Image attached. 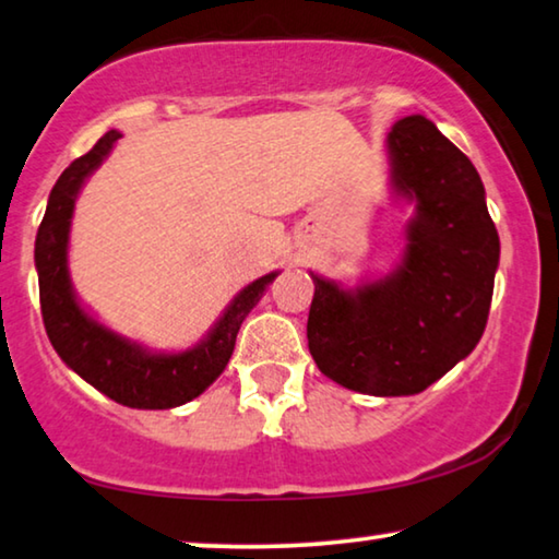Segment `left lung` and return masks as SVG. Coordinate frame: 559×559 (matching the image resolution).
Masks as SVG:
<instances>
[{
    "label": "left lung",
    "mask_w": 559,
    "mask_h": 559,
    "mask_svg": "<svg viewBox=\"0 0 559 559\" xmlns=\"http://www.w3.org/2000/svg\"><path fill=\"white\" fill-rule=\"evenodd\" d=\"M391 188L414 200L391 276L341 288L313 276L308 352L336 384L371 396L419 394L479 344L492 306L499 236L477 168L424 115L386 138Z\"/></svg>",
    "instance_id": "left-lung-1"
}]
</instances>
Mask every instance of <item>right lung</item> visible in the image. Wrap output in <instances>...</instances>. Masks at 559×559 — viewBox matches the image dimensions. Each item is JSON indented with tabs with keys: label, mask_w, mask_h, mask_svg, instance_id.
Returning <instances> with one entry per match:
<instances>
[{
	"label": "right lung",
	"mask_w": 559,
	"mask_h": 559,
	"mask_svg": "<svg viewBox=\"0 0 559 559\" xmlns=\"http://www.w3.org/2000/svg\"><path fill=\"white\" fill-rule=\"evenodd\" d=\"M118 138H122L118 130L105 132L90 153L70 163L49 193L35 240L41 321L60 359L112 402L130 409H173L203 394L221 377L236 348L240 323L278 273L248 283L207 338L182 354H150L97 323L74 298L67 271V243L82 182L105 160Z\"/></svg>",
	"instance_id": "1"
}]
</instances>
